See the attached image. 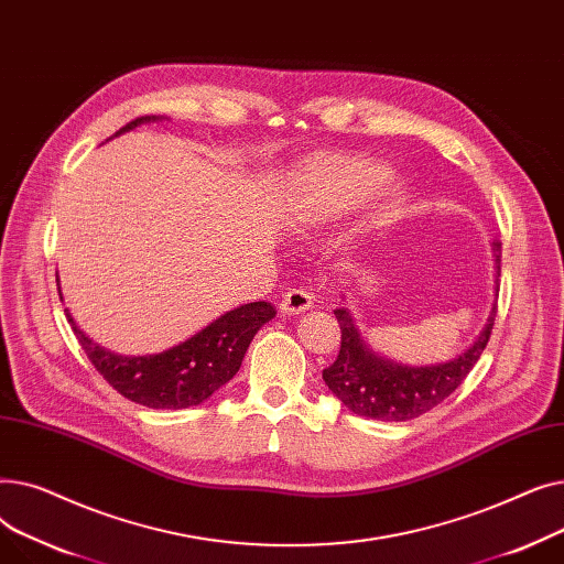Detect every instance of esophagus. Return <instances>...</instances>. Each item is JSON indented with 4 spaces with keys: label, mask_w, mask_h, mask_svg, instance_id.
<instances>
[{
    "label": "esophagus",
    "mask_w": 564,
    "mask_h": 564,
    "mask_svg": "<svg viewBox=\"0 0 564 564\" xmlns=\"http://www.w3.org/2000/svg\"><path fill=\"white\" fill-rule=\"evenodd\" d=\"M313 302H315V297H313V294H311L308 290H304V288H292V290H288V292L283 294V300H281L279 308H281L283 315H300V313L308 311V308L313 306Z\"/></svg>",
    "instance_id": "1"
}]
</instances>
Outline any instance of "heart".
<instances>
[{
  "mask_svg": "<svg viewBox=\"0 0 564 564\" xmlns=\"http://www.w3.org/2000/svg\"><path fill=\"white\" fill-rule=\"evenodd\" d=\"M383 164L361 155H311L294 169L288 200L290 215L300 226H319L336 221L368 198L364 228L368 232L391 226L404 210L409 192L402 183L387 180Z\"/></svg>",
  "mask_w": 564,
  "mask_h": 564,
  "instance_id": "b5f03b06",
  "label": "heart"
}]
</instances>
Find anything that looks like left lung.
I'll return each instance as SVG.
<instances>
[{
    "label": "left lung",
    "instance_id": "8db88e82",
    "mask_svg": "<svg viewBox=\"0 0 564 564\" xmlns=\"http://www.w3.org/2000/svg\"><path fill=\"white\" fill-rule=\"evenodd\" d=\"M496 264V297L500 276V242H491ZM340 324V351L336 361L322 372L329 391L354 413L372 421L402 423L419 419L438 402L446 400L466 375L478 364L482 349L489 343L496 304L489 319L462 354L455 359L430 366H406L381 357L361 336L351 313L340 306L334 311Z\"/></svg>",
    "mask_w": 564,
    "mask_h": 564
}]
</instances>
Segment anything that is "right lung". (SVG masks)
Returning a JSON list of instances; mask_svg holds the SVG:
<instances>
[{
  "label": "right lung",
  "instance_id": "obj_1",
  "mask_svg": "<svg viewBox=\"0 0 564 564\" xmlns=\"http://www.w3.org/2000/svg\"><path fill=\"white\" fill-rule=\"evenodd\" d=\"M158 121H162V116H141L113 137ZM274 315L276 308L270 302L245 304L160 354L123 357L88 338L66 308L70 327L96 370L123 398L148 409H187L205 402L240 370L253 336Z\"/></svg>",
  "mask_w": 564,
  "mask_h": 564
}]
</instances>
